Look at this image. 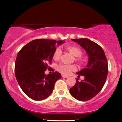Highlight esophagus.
<instances>
[{"instance_id":"obj_1","label":"esophagus","mask_w":122,"mask_h":122,"mask_svg":"<svg viewBox=\"0 0 122 122\" xmlns=\"http://www.w3.org/2000/svg\"><path fill=\"white\" fill-rule=\"evenodd\" d=\"M61 76H62V77H63V78H68V76L64 75H61Z\"/></svg>"}]
</instances>
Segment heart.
Here are the masks:
<instances>
[{
    "mask_svg": "<svg viewBox=\"0 0 122 122\" xmlns=\"http://www.w3.org/2000/svg\"><path fill=\"white\" fill-rule=\"evenodd\" d=\"M66 49L74 57H77L76 60L77 61L81 62V60L80 59V57L82 55V51L78 47L75 46H68L66 47ZM61 50L59 48H57L54 51L53 54V59L54 60H58L61 57ZM57 70L60 73L64 75H68L72 71H75L76 70V67L74 65H67L64 64H58L57 66Z\"/></svg>",
    "mask_w": 122,
    "mask_h": 122,
    "instance_id": "b5f03b06",
    "label": "heart"
}]
</instances>
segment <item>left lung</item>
Here are the masks:
<instances>
[{
	"instance_id": "left-lung-1",
	"label": "left lung",
	"mask_w": 122,
	"mask_h": 122,
	"mask_svg": "<svg viewBox=\"0 0 122 122\" xmlns=\"http://www.w3.org/2000/svg\"><path fill=\"white\" fill-rule=\"evenodd\" d=\"M84 48L89 58L86 67L77 72L79 76L83 75L84 80L76 81L70 93L75 99L86 101L95 97L103 88L106 80L108 67L103 49L98 44L87 38L71 39Z\"/></svg>"
}]
</instances>
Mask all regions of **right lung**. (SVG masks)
Listing matches in <instances>:
<instances>
[{
    "label": "right lung",
    "mask_w": 122,
    "mask_h": 122,
    "mask_svg": "<svg viewBox=\"0 0 122 122\" xmlns=\"http://www.w3.org/2000/svg\"><path fill=\"white\" fill-rule=\"evenodd\" d=\"M64 41L37 39L29 42L19 51L16 59L15 73L22 90L31 99L41 101L52 93L56 82L61 77L57 71L46 75L51 64L56 45Z\"/></svg>",
    "instance_id": "add662e5"
}]
</instances>
